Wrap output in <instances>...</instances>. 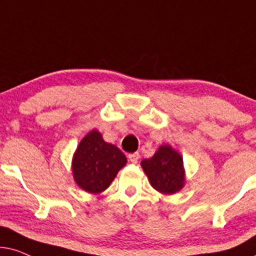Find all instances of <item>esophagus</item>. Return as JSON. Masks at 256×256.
<instances>
[{
  "label": "esophagus",
  "mask_w": 256,
  "mask_h": 256,
  "mask_svg": "<svg viewBox=\"0 0 256 256\" xmlns=\"http://www.w3.org/2000/svg\"><path fill=\"white\" fill-rule=\"evenodd\" d=\"M128 159H130L131 162L137 164L138 160H139V153H138V152L131 153V154H128Z\"/></svg>",
  "instance_id": "esophagus-1"
}]
</instances>
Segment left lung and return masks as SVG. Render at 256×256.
<instances>
[{"label":"left lung","instance_id":"8db88e82","mask_svg":"<svg viewBox=\"0 0 256 256\" xmlns=\"http://www.w3.org/2000/svg\"><path fill=\"white\" fill-rule=\"evenodd\" d=\"M140 165L151 186L159 193L171 196L185 186L182 156L171 145H160L151 158L142 160Z\"/></svg>","mask_w":256,"mask_h":256}]
</instances>
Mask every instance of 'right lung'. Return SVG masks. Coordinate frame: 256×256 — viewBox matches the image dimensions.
Segmentation results:
<instances>
[{"mask_svg": "<svg viewBox=\"0 0 256 256\" xmlns=\"http://www.w3.org/2000/svg\"><path fill=\"white\" fill-rule=\"evenodd\" d=\"M128 159L116 145L108 144L96 128L88 132L77 145L71 168L74 182L85 192H104Z\"/></svg>", "mask_w": 256, "mask_h": 256, "instance_id": "obj_1", "label": "right lung"}]
</instances>
